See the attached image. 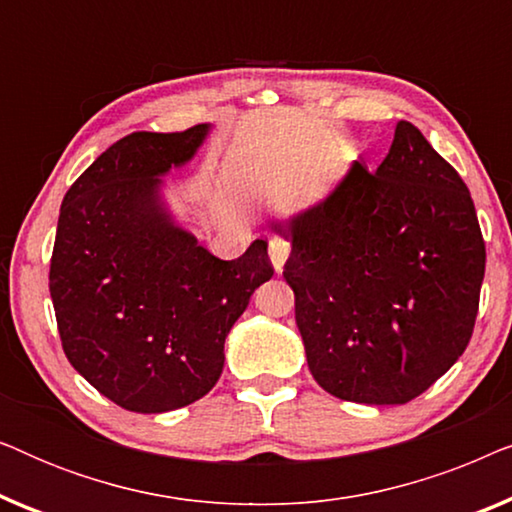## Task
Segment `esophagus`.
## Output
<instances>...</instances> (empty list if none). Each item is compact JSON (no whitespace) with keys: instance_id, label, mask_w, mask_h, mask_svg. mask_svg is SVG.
Instances as JSON below:
<instances>
[{"instance_id":"34e87169","label":"esophagus","mask_w":512,"mask_h":512,"mask_svg":"<svg viewBox=\"0 0 512 512\" xmlns=\"http://www.w3.org/2000/svg\"><path fill=\"white\" fill-rule=\"evenodd\" d=\"M268 247H270V261H272V265H275L277 272H282L286 258H289V242L277 240V237H275V240L268 242Z\"/></svg>"}]
</instances>
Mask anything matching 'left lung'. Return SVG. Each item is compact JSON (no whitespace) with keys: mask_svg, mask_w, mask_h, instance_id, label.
<instances>
[{"mask_svg":"<svg viewBox=\"0 0 512 512\" xmlns=\"http://www.w3.org/2000/svg\"><path fill=\"white\" fill-rule=\"evenodd\" d=\"M272 230L314 380L342 401L403 405L450 370L473 335L485 242L471 193L408 121L375 172Z\"/></svg>","mask_w":512,"mask_h":512,"instance_id":"8db88e82","label":"left lung"}]
</instances>
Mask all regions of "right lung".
Returning a JSON list of instances; mask_svg holds the SVG:
<instances>
[{
	"mask_svg": "<svg viewBox=\"0 0 512 512\" xmlns=\"http://www.w3.org/2000/svg\"><path fill=\"white\" fill-rule=\"evenodd\" d=\"M209 125L132 132L69 188L51 258V298L69 363L102 396L156 415L191 405L221 377L226 335L272 277L268 242L221 261L167 209L163 177Z\"/></svg>",
	"mask_w": 512,
	"mask_h": 512,
	"instance_id": "obj_1",
	"label": "right lung"
}]
</instances>
